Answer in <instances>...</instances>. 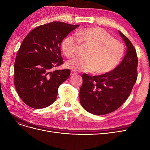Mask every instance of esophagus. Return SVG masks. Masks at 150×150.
<instances>
[{
    "mask_svg": "<svg viewBox=\"0 0 150 150\" xmlns=\"http://www.w3.org/2000/svg\"><path fill=\"white\" fill-rule=\"evenodd\" d=\"M77 72H74V71H72L71 72V76H75V75H77Z\"/></svg>",
    "mask_w": 150,
    "mask_h": 150,
    "instance_id": "obj_1",
    "label": "esophagus"
}]
</instances>
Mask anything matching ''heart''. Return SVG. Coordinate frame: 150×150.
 Wrapping results in <instances>:
<instances>
[{"label": "heart", "instance_id": "heart-1", "mask_svg": "<svg viewBox=\"0 0 150 150\" xmlns=\"http://www.w3.org/2000/svg\"><path fill=\"white\" fill-rule=\"evenodd\" d=\"M76 39L68 36L63 40L62 49L68 57L76 56L79 42L89 47L86 58L76 57L67 61V68L77 71H92L95 74H104L112 71L119 64L125 52L124 45L113 39L108 32L100 28L81 29L76 33Z\"/></svg>", "mask_w": 150, "mask_h": 150}]
</instances>
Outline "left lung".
<instances>
[{
	"label": "left lung",
	"instance_id": "1",
	"mask_svg": "<svg viewBox=\"0 0 150 150\" xmlns=\"http://www.w3.org/2000/svg\"><path fill=\"white\" fill-rule=\"evenodd\" d=\"M126 46V54L120 64L112 71L99 76H82L79 91L81 106L95 115L115 111L125 103L137 79L138 57L132 43L119 30Z\"/></svg>",
	"mask_w": 150,
	"mask_h": 150
}]
</instances>
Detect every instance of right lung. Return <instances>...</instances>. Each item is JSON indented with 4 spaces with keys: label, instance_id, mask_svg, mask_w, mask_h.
I'll return each mask as SVG.
<instances>
[{
    "label": "right lung",
    "instance_id": "right-lung-1",
    "mask_svg": "<svg viewBox=\"0 0 150 150\" xmlns=\"http://www.w3.org/2000/svg\"><path fill=\"white\" fill-rule=\"evenodd\" d=\"M79 25L52 22L38 26L27 35L14 63V84L23 102L30 108H46L56 101L59 86L69 69L56 70L63 64L61 44Z\"/></svg>",
    "mask_w": 150,
    "mask_h": 150
}]
</instances>
